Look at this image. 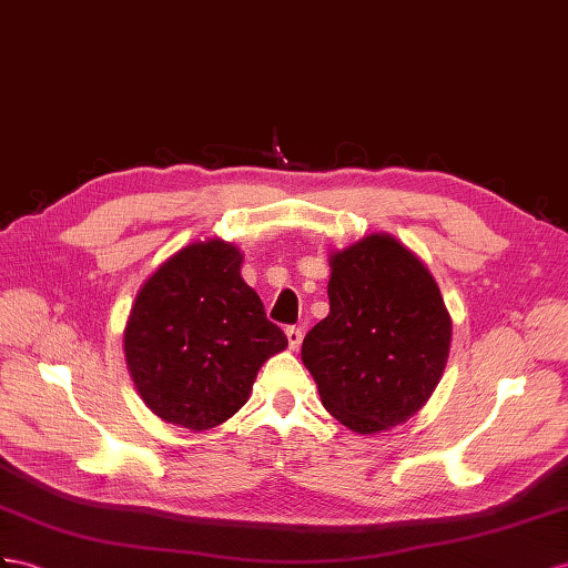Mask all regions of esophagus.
I'll use <instances>...</instances> for the list:
<instances>
[{
	"instance_id": "1",
	"label": "esophagus",
	"mask_w": 568,
	"mask_h": 568,
	"mask_svg": "<svg viewBox=\"0 0 568 568\" xmlns=\"http://www.w3.org/2000/svg\"><path fill=\"white\" fill-rule=\"evenodd\" d=\"M285 336H287L290 351H297V347L302 345L304 333H302V328H300V326H287V328H285Z\"/></svg>"
}]
</instances>
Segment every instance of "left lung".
<instances>
[{
    "instance_id": "8db88e82",
    "label": "left lung",
    "mask_w": 568,
    "mask_h": 568,
    "mask_svg": "<svg viewBox=\"0 0 568 568\" xmlns=\"http://www.w3.org/2000/svg\"><path fill=\"white\" fill-rule=\"evenodd\" d=\"M328 302L302 343L324 408L357 434L403 425L429 400L448 359L439 285L408 246L376 232L331 256Z\"/></svg>"
}]
</instances>
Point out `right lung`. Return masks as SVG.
I'll list each match as a JSON object with an SVG mask.
<instances>
[{
  "label": "right lung",
  "instance_id": "right-lung-1",
  "mask_svg": "<svg viewBox=\"0 0 568 568\" xmlns=\"http://www.w3.org/2000/svg\"><path fill=\"white\" fill-rule=\"evenodd\" d=\"M235 244L206 240L172 254L139 290L124 355L143 403L170 425L217 427L250 398L261 365L287 347L240 275Z\"/></svg>",
  "mask_w": 568,
  "mask_h": 568
}]
</instances>
